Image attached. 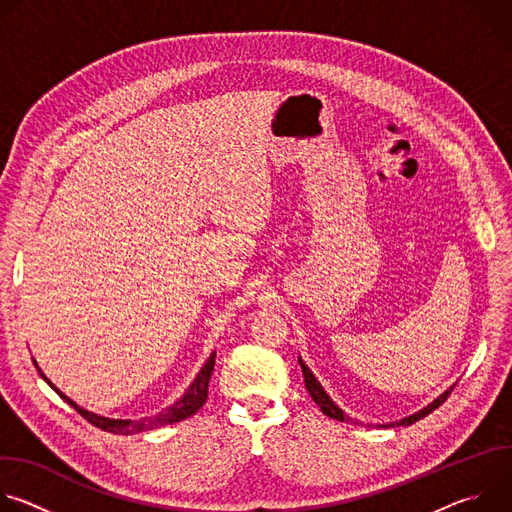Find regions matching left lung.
Masks as SVG:
<instances>
[{
  "mask_svg": "<svg viewBox=\"0 0 512 512\" xmlns=\"http://www.w3.org/2000/svg\"><path fill=\"white\" fill-rule=\"evenodd\" d=\"M300 367H302V373H304V381H306V389H308V393H310V397L314 399V403L322 409V413H326L328 417H332V419H336V421H354V419H350V417H346V413L326 395V391L322 389V385L316 381V377L310 373V369L306 367V364L302 362V358H300ZM454 389V387H452ZM452 389L450 391H446L444 395H440L437 397L433 403H429L425 409H421V411H417V413H413L411 417H405V419H401V421H397V423H391V425H411V423H415V421H419V419H423L425 415H429L431 411H435L437 407H440L448 397H450V393H452ZM354 423H358V421H354Z\"/></svg>",
  "mask_w": 512,
  "mask_h": 512,
  "instance_id": "left-lung-1",
  "label": "left lung"
}]
</instances>
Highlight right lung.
<instances>
[{
    "label": "right lung",
    "instance_id": "right-lung-1",
    "mask_svg": "<svg viewBox=\"0 0 512 512\" xmlns=\"http://www.w3.org/2000/svg\"><path fill=\"white\" fill-rule=\"evenodd\" d=\"M214 358H216V352L210 354V358L204 362V367L200 369V373L196 375L194 383L188 387V391L184 393V397L180 401H176L172 407H168L166 411L154 415V417H143L139 421H125V419H109V417H101V415H95L91 411H85L81 409L75 401H70L66 395H62L46 377L44 373L38 369L40 377L70 405L75 407L89 423H93L95 427L103 429V431H109V433H117V435H131V433H139V431H148V429H156L160 425H170V423H176V421H182L190 415H194L204 403H206V397H208V381H210V375H212V369H214Z\"/></svg>",
    "mask_w": 512,
    "mask_h": 512
}]
</instances>
